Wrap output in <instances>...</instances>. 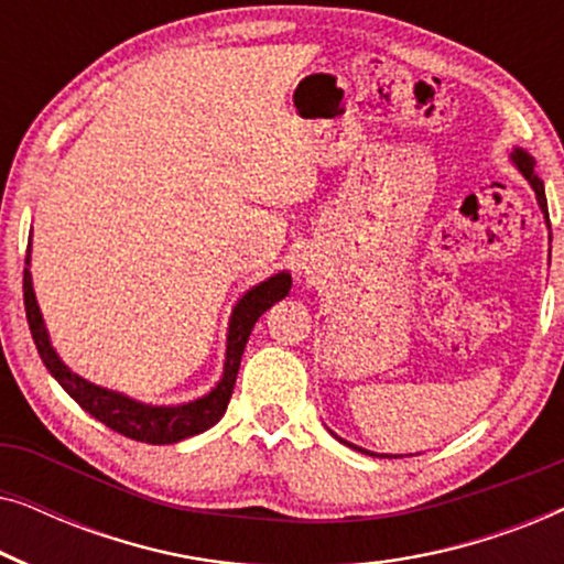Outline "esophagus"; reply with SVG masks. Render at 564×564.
<instances>
[{
  "mask_svg": "<svg viewBox=\"0 0 564 564\" xmlns=\"http://www.w3.org/2000/svg\"><path fill=\"white\" fill-rule=\"evenodd\" d=\"M297 269H300V274H303V276H313V269H315V264H311V261L303 259V264H300Z\"/></svg>",
  "mask_w": 564,
  "mask_h": 564,
  "instance_id": "1",
  "label": "esophagus"
}]
</instances>
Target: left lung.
Instances as JSON below:
<instances>
[{
    "instance_id": "1",
    "label": "left lung",
    "mask_w": 564,
    "mask_h": 564,
    "mask_svg": "<svg viewBox=\"0 0 564 564\" xmlns=\"http://www.w3.org/2000/svg\"><path fill=\"white\" fill-rule=\"evenodd\" d=\"M508 161H511V164L519 169V174L523 176V180L529 182V187L534 189V195H536V205H539V210H542V215H544V223H546V228H550V210H546V195H544V182H542V176H539L536 172H534V159H531V153L527 151V149H521V145H516V149H511L508 151ZM550 243H552V228H550ZM550 251H552V246H550ZM330 434H334V431H330ZM338 442L341 444H346V446H351L354 452H361V454H369V457H380V459H384V457H390L392 459V454H377V452H369V449H361V446H357V444H351V442H346V438H341L338 434H334ZM398 457V454H395Z\"/></svg>"
}]
</instances>
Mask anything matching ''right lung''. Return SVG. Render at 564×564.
<instances>
[{
  "mask_svg": "<svg viewBox=\"0 0 564 564\" xmlns=\"http://www.w3.org/2000/svg\"><path fill=\"white\" fill-rule=\"evenodd\" d=\"M30 251H33V230L28 238V257H25V276H22V292H25V313L30 323V334L37 346L45 369H48L53 380L87 411L91 419L102 421L105 426H110L118 434L135 438V442L145 444H176L184 438L203 434V431L213 429L215 423L226 413L228 400L234 395V384L238 377V367H241V357L246 344L257 321L264 315L274 303H280L290 295L292 290V274L288 269L267 276L264 282L253 284L236 300L234 311L228 318L226 330V359H223V375L220 380L213 384L205 395L187 403H174V405H153L143 403L126 395V392L102 388L84 380L82 375H76L64 359L58 357L56 346L51 341L48 328H45L41 305H37L35 288H33V272H30Z\"/></svg>",
  "mask_w": 564,
  "mask_h": 564,
  "instance_id": "right-lung-1",
  "label": "right lung"
}]
</instances>
